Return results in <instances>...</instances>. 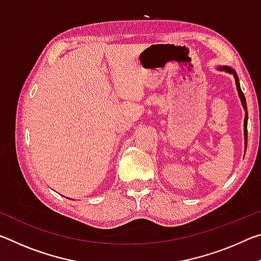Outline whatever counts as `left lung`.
Wrapping results in <instances>:
<instances>
[{
	"instance_id": "1",
	"label": "left lung",
	"mask_w": 261,
	"mask_h": 261,
	"mask_svg": "<svg viewBox=\"0 0 261 261\" xmlns=\"http://www.w3.org/2000/svg\"><path fill=\"white\" fill-rule=\"evenodd\" d=\"M221 70H226L227 72H231L233 73V76H235V81H236V86H237V91H238V95H240L241 101H242V105L243 107L245 109V120H244V132H245V149H246V144H247V109H246V100H245V96L244 93H243L242 90H241V86H240V82H238V77L237 74L235 73V71L231 68L229 67H222L220 68Z\"/></svg>"
}]
</instances>
